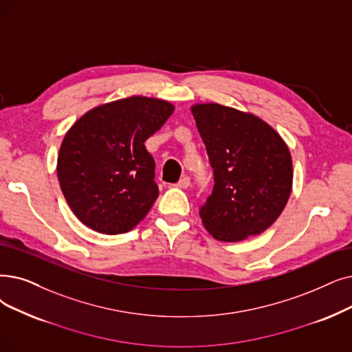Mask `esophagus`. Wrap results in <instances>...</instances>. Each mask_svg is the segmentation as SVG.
Returning <instances> with one entry per match:
<instances>
[{"mask_svg":"<svg viewBox=\"0 0 352 352\" xmlns=\"http://www.w3.org/2000/svg\"><path fill=\"white\" fill-rule=\"evenodd\" d=\"M188 186H190V178L188 177H182L175 184V187H178V188H188Z\"/></svg>","mask_w":352,"mask_h":352,"instance_id":"1","label":"esophagus"}]
</instances>
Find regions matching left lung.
Here are the masks:
<instances>
[{
	"label": "left lung",
	"instance_id": "obj_1",
	"mask_svg": "<svg viewBox=\"0 0 352 352\" xmlns=\"http://www.w3.org/2000/svg\"><path fill=\"white\" fill-rule=\"evenodd\" d=\"M206 145L214 186L200 207L210 234L240 241L269 228L292 190V158L266 122L219 103L191 108Z\"/></svg>",
	"mask_w": 352,
	"mask_h": 352
}]
</instances>
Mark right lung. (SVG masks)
<instances>
[{
    "label": "right lung",
    "mask_w": 352,
    "mask_h": 352,
    "mask_svg": "<svg viewBox=\"0 0 352 352\" xmlns=\"http://www.w3.org/2000/svg\"><path fill=\"white\" fill-rule=\"evenodd\" d=\"M174 112L161 99L132 96L83 115L57 158L60 188L74 216L103 234L126 233L160 195L155 161L144 142Z\"/></svg>",
    "instance_id": "1"
}]
</instances>
